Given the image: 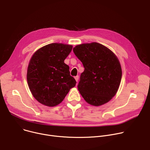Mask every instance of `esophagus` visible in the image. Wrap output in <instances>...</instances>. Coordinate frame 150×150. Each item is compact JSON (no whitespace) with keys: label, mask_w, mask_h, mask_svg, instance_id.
I'll return each instance as SVG.
<instances>
[{"label":"esophagus","mask_w":150,"mask_h":150,"mask_svg":"<svg viewBox=\"0 0 150 150\" xmlns=\"http://www.w3.org/2000/svg\"><path fill=\"white\" fill-rule=\"evenodd\" d=\"M75 80H76V82H78V79H79V76H75Z\"/></svg>","instance_id":"34e87169"}]
</instances>
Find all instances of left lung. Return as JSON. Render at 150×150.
I'll return each mask as SVG.
<instances>
[{
	"instance_id": "8db88e82",
	"label": "left lung",
	"mask_w": 150,
	"mask_h": 150,
	"mask_svg": "<svg viewBox=\"0 0 150 150\" xmlns=\"http://www.w3.org/2000/svg\"><path fill=\"white\" fill-rule=\"evenodd\" d=\"M84 71L81 74L78 90L90 104L101 105L116 94L122 79V69L116 55L98 43L82 44L73 49Z\"/></svg>"
}]
</instances>
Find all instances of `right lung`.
Masks as SVG:
<instances>
[{
    "label": "right lung",
    "mask_w": 150,
    "mask_h": 150,
    "mask_svg": "<svg viewBox=\"0 0 150 150\" xmlns=\"http://www.w3.org/2000/svg\"><path fill=\"white\" fill-rule=\"evenodd\" d=\"M72 46L52 43L38 50L32 56L27 70V81L34 97L49 107L60 104L76 81L64 63Z\"/></svg>",
    "instance_id": "add662e5"
}]
</instances>
